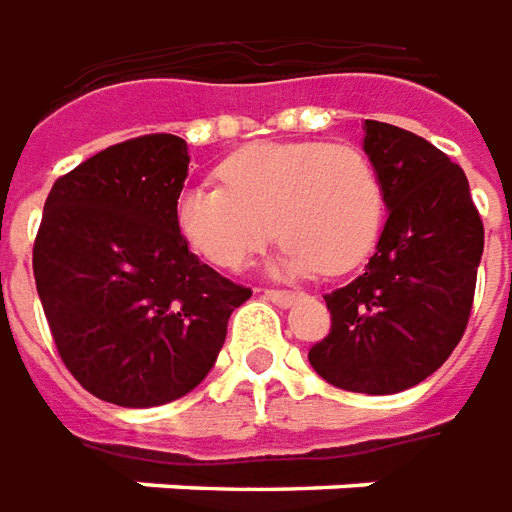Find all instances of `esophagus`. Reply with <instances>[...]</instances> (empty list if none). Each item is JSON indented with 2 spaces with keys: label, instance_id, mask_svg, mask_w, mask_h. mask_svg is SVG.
<instances>
[{
  "label": "esophagus",
  "instance_id": "obj_1",
  "mask_svg": "<svg viewBox=\"0 0 512 512\" xmlns=\"http://www.w3.org/2000/svg\"><path fill=\"white\" fill-rule=\"evenodd\" d=\"M264 297L270 300V303H275V306H292L295 303V292H284V289H264Z\"/></svg>",
  "mask_w": 512,
  "mask_h": 512
}]
</instances>
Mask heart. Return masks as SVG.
<instances>
[{
	"label": "heart",
	"instance_id": "1",
	"mask_svg": "<svg viewBox=\"0 0 512 512\" xmlns=\"http://www.w3.org/2000/svg\"><path fill=\"white\" fill-rule=\"evenodd\" d=\"M223 187H187L176 226L206 262L242 270L286 239L278 275H342L375 248L383 226V184L364 151L344 143H259L220 168Z\"/></svg>",
	"mask_w": 512,
	"mask_h": 512
}]
</instances>
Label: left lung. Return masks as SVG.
Returning <instances> with one entry per match:
<instances>
[{
	"label": "left lung",
	"mask_w": 512,
	"mask_h": 512,
	"mask_svg": "<svg viewBox=\"0 0 512 512\" xmlns=\"http://www.w3.org/2000/svg\"><path fill=\"white\" fill-rule=\"evenodd\" d=\"M364 154L389 217L364 273L325 295L331 333L308 361L336 389L397 394L458 347L485 234L466 173L424 137L366 121Z\"/></svg>",
	"instance_id": "obj_1"
}]
</instances>
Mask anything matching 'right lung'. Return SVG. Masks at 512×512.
Returning a JSON list of instances; mask_svg holds the SVG:
<instances>
[{
  "instance_id": "right-lung-1",
  "label": "right lung",
  "mask_w": 512,
  "mask_h": 512,
  "mask_svg": "<svg viewBox=\"0 0 512 512\" xmlns=\"http://www.w3.org/2000/svg\"><path fill=\"white\" fill-rule=\"evenodd\" d=\"M190 168L176 134L99 151L54 181L32 270L63 364L121 408L190 394L250 289L204 264L176 226Z\"/></svg>"
}]
</instances>
